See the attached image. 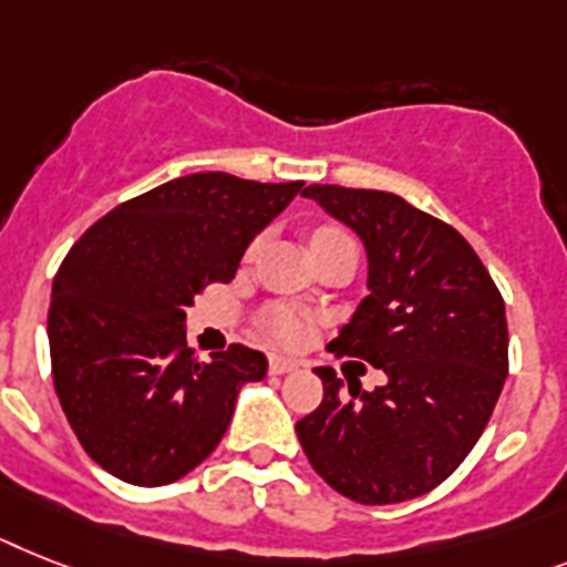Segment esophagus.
<instances>
[{
	"instance_id": "1",
	"label": "esophagus",
	"mask_w": 567,
	"mask_h": 567,
	"mask_svg": "<svg viewBox=\"0 0 567 567\" xmlns=\"http://www.w3.org/2000/svg\"><path fill=\"white\" fill-rule=\"evenodd\" d=\"M298 371V362H292V359H284V357H272L269 359V373H292Z\"/></svg>"
}]
</instances>
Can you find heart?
I'll list each match as a JSON object with an SVG mask.
<instances>
[{
	"label": "heart",
	"mask_w": 567,
	"mask_h": 567,
	"mask_svg": "<svg viewBox=\"0 0 567 567\" xmlns=\"http://www.w3.org/2000/svg\"><path fill=\"white\" fill-rule=\"evenodd\" d=\"M333 237H350V234L339 226H318L312 231V243L333 240ZM251 251H255V246L249 249V255ZM264 327L278 344H287V348H295L307 339V318L289 303H269L264 310Z\"/></svg>",
	"instance_id": "heart-1"
}]
</instances>
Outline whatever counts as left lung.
Listing matches in <instances>:
<instances>
[{"label":"left lung","instance_id":"1","mask_svg":"<svg viewBox=\"0 0 567 567\" xmlns=\"http://www.w3.org/2000/svg\"><path fill=\"white\" fill-rule=\"evenodd\" d=\"M362 237L368 289L327 348L385 373L362 391L316 368L324 396L295 423L312 470L350 502L425 495L470 455L507 379L504 298L463 234L388 190L310 185Z\"/></svg>","mask_w":567,"mask_h":567}]
</instances>
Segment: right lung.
<instances>
[{
	"label": "right lung",
	"instance_id": "obj_1",
	"mask_svg": "<svg viewBox=\"0 0 567 567\" xmlns=\"http://www.w3.org/2000/svg\"><path fill=\"white\" fill-rule=\"evenodd\" d=\"M303 182L190 173L133 196L86 228L60 264L49 307L54 391L86 455L135 486L179 481L217 449L260 350L199 362L185 307L228 284L257 231Z\"/></svg>",
	"mask_w": 567,
	"mask_h": 567
}]
</instances>
